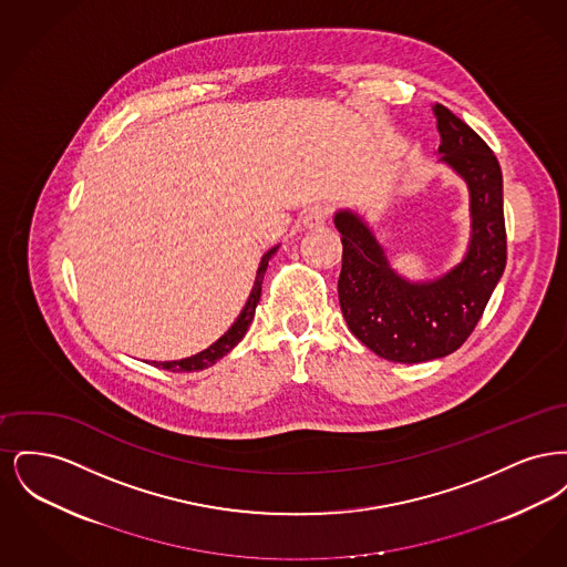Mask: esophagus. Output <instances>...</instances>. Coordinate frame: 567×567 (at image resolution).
I'll use <instances>...</instances> for the list:
<instances>
[{"label":"esophagus","instance_id":"34e87169","mask_svg":"<svg viewBox=\"0 0 567 567\" xmlns=\"http://www.w3.org/2000/svg\"><path fill=\"white\" fill-rule=\"evenodd\" d=\"M329 215H331V208H329L327 204H317V206H312V208L306 210L303 225H306L308 229H317V227L324 225V220L329 218Z\"/></svg>","mask_w":567,"mask_h":567}]
</instances>
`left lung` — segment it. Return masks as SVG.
Masks as SVG:
<instances>
[{
  "mask_svg": "<svg viewBox=\"0 0 567 567\" xmlns=\"http://www.w3.org/2000/svg\"><path fill=\"white\" fill-rule=\"evenodd\" d=\"M437 163L451 167L470 193V243L463 259L432 280H410L389 261L368 220L338 210L342 271L338 297L359 342L395 363H421L457 351L481 321L506 268L502 169L485 140L440 104L433 106Z\"/></svg>",
  "mask_w": 567,
  "mask_h": 567,
  "instance_id": "8db88e82",
  "label": "left lung"
}]
</instances>
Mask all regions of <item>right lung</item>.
Returning <instances> with one entry per match:
<instances>
[{"instance_id":"right-lung-1","label":"right lung","mask_w":567,"mask_h":567,"mask_svg":"<svg viewBox=\"0 0 567 567\" xmlns=\"http://www.w3.org/2000/svg\"><path fill=\"white\" fill-rule=\"evenodd\" d=\"M276 248H278V246H274V248H270V250L261 257L259 270H257V276H255V285H252V289H250V296L246 299V303H244L238 319L234 321V324H231L216 342H213L208 349H204V351L197 352V354L185 357V359H176V361H153V363H155L157 368L169 370V372H199V370H206V368L215 365L216 361L223 359L227 352L234 351V349L240 344L244 333L248 331V327H250L252 319H255V308H257L259 297H261L264 276H266L268 261H270L271 255L276 252Z\"/></svg>"}]
</instances>
